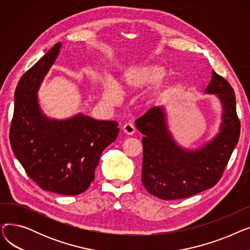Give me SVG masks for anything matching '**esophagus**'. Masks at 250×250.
<instances>
[{"label":"esophagus","instance_id":"34e87169","mask_svg":"<svg viewBox=\"0 0 250 250\" xmlns=\"http://www.w3.org/2000/svg\"><path fill=\"white\" fill-rule=\"evenodd\" d=\"M124 132L127 135H133L136 132V127L132 123H127L124 125Z\"/></svg>","mask_w":250,"mask_h":250}]
</instances>
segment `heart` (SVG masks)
<instances>
[{"label": "heart", "mask_w": 250, "mask_h": 250, "mask_svg": "<svg viewBox=\"0 0 250 250\" xmlns=\"http://www.w3.org/2000/svg\"><path fill=\"white\" fill-rule=\"evenodd\" d=\"M165 75V69L159 64H138L125 70L115 84L110 79L102 81V99L107 105H114L120 100L118 90L130 93L159 81Z\"/></svg>", "instance_id": "heart-1"}]
</instances>
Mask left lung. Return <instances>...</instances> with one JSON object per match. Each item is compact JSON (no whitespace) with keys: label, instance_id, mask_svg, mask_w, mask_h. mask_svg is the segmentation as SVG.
<instances>
[{"label":"left lung","instance_id":"left-lung-1","mask_svg":"<svg viewBox=\"0 0 250 250\" xmlns=\"http://www.w3.org/2000/svg\"><path fill=\"white\" fill-rule=\"evenodd\" d=\"M206 93L216 94L224 107L220 134L207 145L188 152L178 147L167 130L164 107L150 108L136 121L144 135L142 181L161 200L188 198L216 186L240 136L234 90L225 78L212 72Z\"/></svg>","mask_w":250,"mask_h":250}]
</instances>
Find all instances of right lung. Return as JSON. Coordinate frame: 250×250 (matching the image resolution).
<instances>
[{
	"label": "right lung",
	"mask_w": 250,
	"mask_h": 250,
	"mask_svg": "<svg viewBox=\"0 0 250 250\" xmlns=\"http://www.w3.org/2000/svg\"><path fill=\"white\" fill-rule=\"evenodd\" d=\"M60 47L61 42L55 44L21 77L9 138L16 158L39 188L76 195L94 180L100 156L120 128L114 121H97L83 114L58 122L42 113L35 93Z\"/></svg>",
	"instance_id": "1"
}]
</instances>
